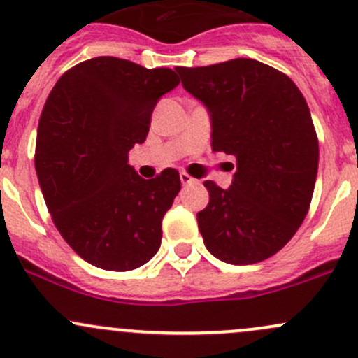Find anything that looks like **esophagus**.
Here are the masks:
<instances>
[{
	"label": "esophagus",
	"mask_w": 358,
	"mask_h": 358,
	"mask_svg": "<svg viewBox=\"0 0 358 358\" xmlns=\"http://www.w3.org/2000/svg\"><path fill=\"white\" fill-rule=\"evenodd\" d=\"M180 180H182L183 185H192V183H197V180L192 178V176L188 175V173H185V171L180 173Z\"/></svg>",
	"instance_id": "34e87169"
}]
</instances>
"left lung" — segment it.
<instances>
[{"label":"left lung","mask_w":358,"mask_h":358,"mask_svg":"<svg viewBox=\"0 0 358 358\" xmlns=\"http://www.w3.org/2000/svg\"><path fill=\"white\" fill-rule=\"evenodd\" d=\"M175 69L210 112L212 151L236 158L227 190L203 182L206 248L231 265L273 257L304 221L316 183L320 148L304 96L287 74L255 59Z\"/></svg>","instance_id":"8db88e82"}]
</instances>
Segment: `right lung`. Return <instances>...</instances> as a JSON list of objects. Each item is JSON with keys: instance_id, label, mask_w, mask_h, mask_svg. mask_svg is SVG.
I'll return each mask as SVG.
<instances>
[{"instance_id": "obj_1", "label": "right lung", "mask_w": 358, "mask_h": 358, "mask_svg": "<svg viewBox=\"0 0 358 358\" xmlns=\"http://www.w3.org/2000/svg\"><path fill=\"white\" fill-rule=\"evenodd\" d=\"M180 83L173 69L93 57L57 80L38 120L35 170L61 236L103 270L139 268L158 253L161 222L182 183L175 168L144 180L129 151Z\"/></svg>"}]
</instances>
